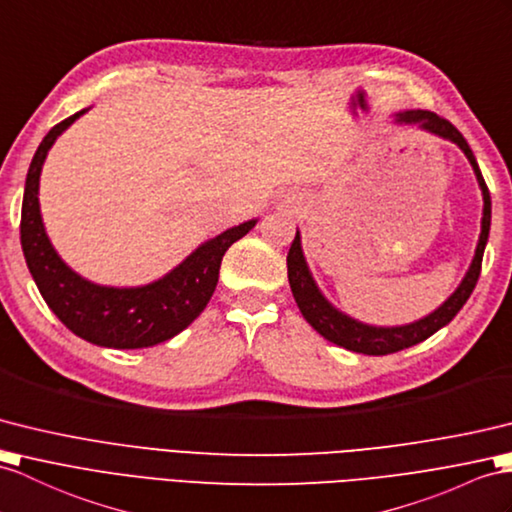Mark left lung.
<instances>
[{"mask_svg":"<svg viewBox=\"0 0 512 512\" xmlns=\"http://www.w3.org/2000/svg\"><path fill=\"white\" fill-rule=\"evenodd\" d=\"M397 121L417 123L421 130H428L436 136H441V139L456 143L460 149H463L467 160L471 162L473 173H476L480 189H482V199H484L482 232L478 239L476 256H473L471 267L465 273L463 282L458 284V289L428 317H423L415 323H408V326H395V328L367 326V323H360L352 317H347L345 313H341V310H336L328 302V299L321 295L313 276H310L306 258L302 252V239H299V232H295L289 256H286V267H289V284H291L297 308L302 310L304 319L323 336V339H328L330 343L339 345V347H345V350H350V352L367 354V356H384V354L406 350V347H410V345L426 341L428 336H432L436 330L447 326V323L456 317L458 310L465 306L471 291L476 289V282L480 278V269H482L484 247H486V241H489V230H491V195H489V189H486V182L480 173L476 156H473L471 147L465 141V136L460 134L450 121L439 117V115H434V112H430V110H406L397 115Z\"/></svg>","mask_w":512,"mask_h":512,"instance_id":"obj_1","label":"left lung"}]
</instances>
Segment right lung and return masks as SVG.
I'll list each match as a JSON object with an SVG mask.
<instances>
[{"label":"right lung","mask_w":512,"mask_h":512,"mask_svg":"<svg viewBox=\"0 0 512 512\" xmlns=\"http://www.w3.org/2000/svg\"><path fill=\"white\" fill-rule=\"evenodd\" d=\"M84 112L49 130L30 162L21 206L23 256L47 306L73 334L112 350H141L169 341L199 317L215 293L223 254L256 226V219L199 245L176 269L152 284L115 289L84 280L62 263L49 243L39 206V178L49 147Z\"/></svg>","instance_id":"1"}]
</instances>
